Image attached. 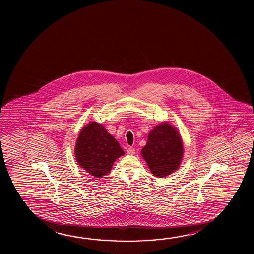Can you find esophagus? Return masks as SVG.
Masks as SVG:
<instances>
[{
	"label": "esophagus",
	"mask_w": 254,
	"mask_h": 254,
	"mask_svg": "<svg viewBox=\"0 0 254 254\" xmlns=\"http://www.w3.org/2000/svg\"><path fill=\"white\" fill-rule=\"evenodd\" d=\"M127 153L128 154V155H133V154H135V150L132 148V147H129V148H127Z\"/></svg>",
	"instance_id": "34e87169"
}]
</instances>
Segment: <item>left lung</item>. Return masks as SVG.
<instances>
[{"instance_id":"8db88e82","label":"left lung","mask_w":254,"mask_h":254,"mask_svg":"<svg viewBox=\"0 0 254 254\" xmlns=\"http://www.w3.org/2000/svg\"><path fill=\"white\" fill-rule=\"evenodd\" d=\"M183 153V139L178 129L167 121L150 130L141 151L150 173L158 178L175 173L182 163Z\"/></svg>"}]
</instances>
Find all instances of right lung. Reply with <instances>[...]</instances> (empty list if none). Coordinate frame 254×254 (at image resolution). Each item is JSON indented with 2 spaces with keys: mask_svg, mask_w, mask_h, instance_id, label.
<instances>
[{
  "mask_svg": "<svg viewBox=\"0 0 254 254\" xmlns=\"http://www.w3.org/2000/svg\"><path fill=\"white\" fill-rule=\"evenodd\" d=\"M74 154L79 167L95 178H102L111 172L113 163L125 152L104 126L91 121L80 130Z\"/></svg>",
  "mask_w": 254,
  "mask_h": 254,
  "instance_id": "right-lung-1",
  "label": "right lung"
}]
</instances>
